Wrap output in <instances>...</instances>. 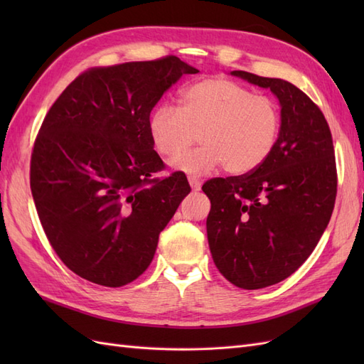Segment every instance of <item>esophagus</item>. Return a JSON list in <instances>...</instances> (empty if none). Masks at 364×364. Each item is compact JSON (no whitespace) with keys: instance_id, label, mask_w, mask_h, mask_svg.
<instances>
[{"instance_id":"esophagus-1","label":"esophagus","mask_w":364,"mask_h":364,"mask_svg":"<svg viewBox=\"0 0 364 364\" xmlns=\"http://www.w3.org/2000/svg\"><path fill=\"white\" fill-rule=\"evenodd\" d=\"M188 182H190V185H191L193 191H199V190H200L202 182H200L199 179H197V178H193V176H190V178H188Z\"/></svg>"}]
</instances>
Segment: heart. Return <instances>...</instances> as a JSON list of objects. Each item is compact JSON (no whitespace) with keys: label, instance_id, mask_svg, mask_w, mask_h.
Segmentation results:
<instances>
[{"label":"heart","instance_id":"b5f03b06","mask_svg":"<svg viewBox=\"0 0 364 364\" xmlns=\"http://www.w3.org/2000/svg\"><path fill=\"white\" fill-rule=\"evenodd\" d=\"M282 126L278 102L225 79L196 82L181 95V107L158 106L149 121L153 146L173 159L199 139L203 146L173 161L178 170L205 174L222 165L228 174L258 168L277 146Z\"/></svg>","mask_w":364,"mask_h":364}]
</instances>
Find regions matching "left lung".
<instances>
[{"instance_id": "8db88e82", "label": "left lung", "mask_w": 364, "mask_h": 364, "mask_svg": "<svg viewBox=\"0 0 364 364\" xmlns=\"http://www.w3.org/2000/svg\"><path fill=\"white\" fill-rule=\"evenodd\" d=\"M269 90L282 126L272 155L241 176L208 181V243L217 269L245 290L289 278L311 255L331 218L337 168L331 130L318 106L290 82L232 71Z\"/></svg>"}]
</instances>
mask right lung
Listing matches in <instances>:
<instances>
[{
    "label": "right lung",
    "instance_id": "obj_1",
    "mask_svg": "<svg viewBox=\"0 0 364 364\" xmlns=\"http://www.w3.org/2000/svg\"><path fill=\"white\" fill-rule=\"evenodd\" d=\"M176 56L82 73L42 121L31 151L30 188L51 247L71 272L105 287L136 279L161 230L191 191L186 176L155 173L150 112L182 74Z\"/></svg>",
    "mask_w": 364,
    "mask_h": 364
}]
</instances>
